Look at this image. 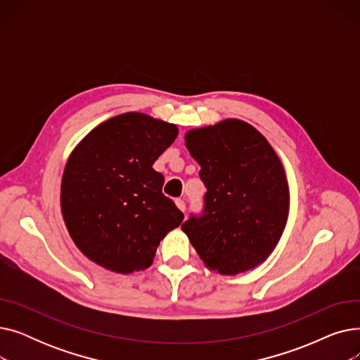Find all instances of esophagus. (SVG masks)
I'll return each instance as SVG.
<instances>
[{"label": "esophagus", "instance_id": "obj_1", "mask_svg": "<svg viewBox=\"0 0 360 360\" xmlns=\"http://www.w3.org/2000/svg\"><path fill=\"white\" fill-rule=\"evenodd\" d=\"M175 202H176V205H178V209L185 213V209H186V207H185V201L181 200V198H178V200H175Z\"/></svg>", "mask_w": 360, "mask_h": 360}]
</instances>
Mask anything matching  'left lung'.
Instances as JSON below:
<instances>
[{
    "mask_svg": "<svg viewBox=\"0 0 360 360\" xmlns=\"http://www.w3.org/2000/svg\"><path fill=\"white\" fill-rule=\"evenodd\" d=\"M185 144L201 166L207 193L201 214L181 229L213 271L235 276L266 261L289 213V186L276 151L239 120L188 131Z\"/></svg>",
    "mask_w": 360,
    "mask_h": 360,
    "instance_id": "1",
    "label": "left lung"
}]
</instances>
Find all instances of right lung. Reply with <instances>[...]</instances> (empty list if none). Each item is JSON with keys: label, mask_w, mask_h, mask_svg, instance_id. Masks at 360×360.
<instances>
[{"label": "right lung", "mask_w": 360, "mask_h": 360, "mask_svg": "<svg viewBox=\"0 0 360 360\" xmlns=\"http://www.w3.org/2000/svg\"><path fill=\"white\" fill-rule=\"evenodd\" d=\"M178 128L127 112L94 129L72 150L61 184V210L79 250L103 269L129 274L153 262L159 242L184 213L162 193L153 163Z\"/></svg>", "instance_id": "right-lung-1"}]
</instances>
